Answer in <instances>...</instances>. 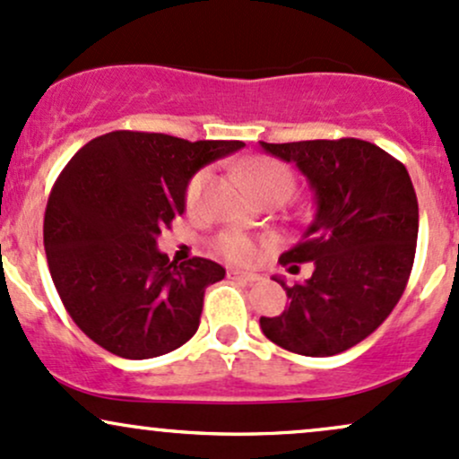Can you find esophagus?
Segmentation results:
<instances>
[{"label":"esophagus","instance_id":"obj_1","mask_svg":"<svg viewBox=\"0 0 459 459\" xmlns=\"http://www.w3.org/2000/svg\"><path fill=\"white\" fill-rule=\"evenodd\" d=\"M230 278H235V281H244V282H256L261 281L259 273H252V272H241V270H230L229 272Z\"/></svg>","mask_w":459,"mask_h":459}]
</instances>
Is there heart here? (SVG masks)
<instances>
[{
  "instance_id": "obj_1",
  "label": "heart",
  "mask_w": 459,
  "mask_h": 459,
  "mask_svg": "<svg viewBox=\"0 0 459 459\" xmlns=\"http://www.w3.org/2000/svg\"><path fill=\"white\" fill-rule=\"evenodd\" d=\"M241 175H244L246 183L259 198L267 196V194H282V196L287 198L289 194H291L293 183H296L289 166H284L282 161L272 160V157H255V160H247L244 166H241ZM207 170H200L192 177V181L187 183V207H196L198 204L200 194H203L204 183H207ZM215 247L220 250V255H224L226 259L235 263L252 261L256 256V252H259V244H256L252 237L237 233V230H226V233L220 235L218 241H215Z\"/></svg>"
}]
</instances>
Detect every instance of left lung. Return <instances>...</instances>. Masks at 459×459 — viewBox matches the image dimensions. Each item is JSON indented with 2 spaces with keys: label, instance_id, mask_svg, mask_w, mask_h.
<instances>
[{
  "label": "left lung",
  "instance_id": "left-lung-1",
  "mask_svg": "<svg viewBox=\"0 0 459 459\" xmlns=\"http://www.w3.org/2000/svg\"><path fill=\"white\" fill-rule=\"evenodd\" d=\"M263 151L293 161L315 194L307 233L281 265L313 276L287 287L289 308L261 317L272 343L302 356L350 350L393 313L412 272L419 203L408 170L380 146L358 138L267 144Z\"/></svg>",
  "mask_w": 459,
  "mask_h": 459
}]
</instances>
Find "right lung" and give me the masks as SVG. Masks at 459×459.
<instances>
[{"label":"right lung","mask_w":459,"mask_h":459,"mask_svg":"<svg viewBox=\"0 0 459 459\" xmlns=\"http://www.w3.org/2000/svg\"><path fill=\"white\" fill-rule=\"evenodd\" d=\"M239 149V140L112 131L71 157L47 200L43 239L57 296L88 339L144 360L196 334L204 289L226 272L200 256L170 261L157 235L186 212L189 178Z\"/></svg>","instance_id":"add662e5"}]
</instances>
